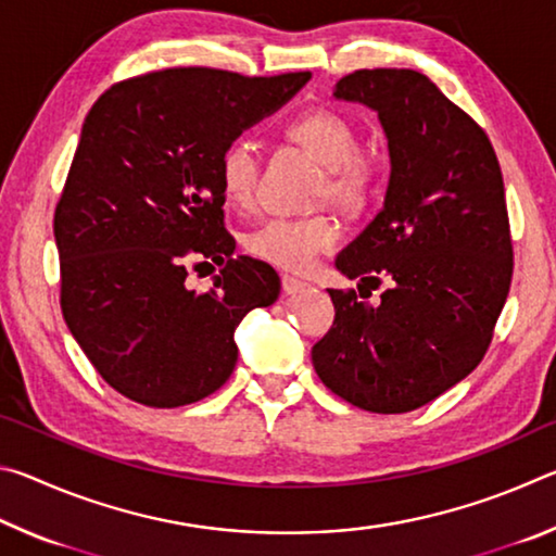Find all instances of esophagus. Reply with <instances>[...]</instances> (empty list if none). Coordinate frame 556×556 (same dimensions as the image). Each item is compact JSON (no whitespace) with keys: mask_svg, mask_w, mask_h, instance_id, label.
Segmentation results:
<instances>
[{"mask_svg":"<svg viewBox=\"0 0 556 556\" xmlns=\"http://www.w3.org/2000/svg\"><path fill=\"white\" fill-rule=\"evenodd\" d=\"M281 289H285V294H296V291L306 289V281L285 275V277H281Z\"/></svg>","mask_w":556,"mask_h":556,"instance_id":"esophagus-1","label":"esophagus"}]
</instances>
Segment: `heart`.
<instances>
[{
  "label": "heart",
  "instance_id": "heart-1",
  "mask_svg": "<svg viewBox=\"0 0 556 556\" xmlns=\"http://www.w3.org/2000/svg\"><path fill=\"white\" fill-rule=\"evenodd\" d=\"M287 135L306 147L326 166V188L333 201L351 203L363 193L365 166L357 162V137L351 122L333 110L301 112ZM260 174L257 144L238 137L223 149L218 162L220 188L232 205H248ZM343 230L328 215H271L244 238L250 255L287 271H306L318 255L338 248Z\"/></svg>",
  "mask_w": 556,
  "mask_h": 556
}]
</instances>
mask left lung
Here are the masks:
<instances>
[{
	"label": "left lung",
	"mask_w": 556,
	"mask_h": 556,
	"mask_svg": "<svg viewBox=\"0 0 556 556\" xmlns=\"http://www.w3.org/2000/svg\"><path fill=\"white\" fill-rule=\"evenodd\" d=\"M333 96L378 112L390 181L380 213L336 257L348 279L390 289L380 304L328 289L331 331L312 348L328 390L365 412L402 414L473 372L513 279L505 186L485 131L427 75L355 71Z\"/></svg>",
	"instance_id": "8db88e82"
}]
</instances>
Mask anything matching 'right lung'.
Returning <instances> with one entry per match:
<instances>
[{
	"instance_id": "add662e5",
	"label": "right lung",
	"mask_w": 556,
	"mask_h": 556,
	"mask_svg": "<svg viewBox=\"0 0 556 556\" xmlns=\"http://www.w3.org/2000/svg\"><path fill=\"white\" fill-rule=\"evenodd\" d=\"M308 78L166 68L117 83L90 108L53 215L61 312L125 397L162 409L208 397L238 363L244 314L277 301L267 262L232 257L218 162ZM205 258L224 269L195 295L187 267Z\"/></svg>"
}]
</instances>
